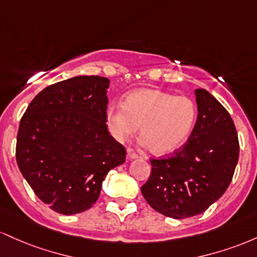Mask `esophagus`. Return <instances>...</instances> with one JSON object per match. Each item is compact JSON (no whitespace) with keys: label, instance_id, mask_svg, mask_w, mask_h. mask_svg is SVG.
Wrapping results in <instances>:
<instances>
[{"label":"esophagus","instance_id":"1","mask_svg":"<svg viewBox=\"0 0 257 257\" xmlns=\"http://www.w3.org/2000/svg\"><path fill=\"white\" fill-rule=\"evenodd\" d=\"M136 158H137V154L134 152V149L128 148V149H127V159L134 160V159H136Z\"/></svg>","mask_w":257,"mask_h":257}]
</instances>
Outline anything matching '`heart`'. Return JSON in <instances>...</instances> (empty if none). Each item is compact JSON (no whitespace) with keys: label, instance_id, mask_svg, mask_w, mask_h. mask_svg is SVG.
Masks as SVG:
<instances>
[{"label":"heart","instance_id":"obj_1","mask_svg":"<svg viewBox=\"0 0 257 257\" xmlns=\"http://www.w3.org/2000/svg\"><path fill=\"white\" fill-rule=\"evenodd\" d=\"M197 119V105L191 98L142 88L126 96L123 105L106 109L105 120L116 141L132 136L141 126V141L154 155H167L188 140Z\"/></svg>","mask_w":257,"mask_h":257}]
</instances>
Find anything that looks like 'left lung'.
<instances>
[{"label":"left lung","instance_id":"1","mask_svg":"<svg viewBox=\"0 0 257 257\" xmlns=\"http://www.w3.org/2000/svg\"><path fill=\"white\" fill-rule=\"evenodd\" d=\"M198 116L180 152L152 159V174L141 187L155 211L172 218L203 214L228 188L239 158L234 122L206 90H195Z\"/></svg>","mask_w":257,"mask_h":257}]
</instances>
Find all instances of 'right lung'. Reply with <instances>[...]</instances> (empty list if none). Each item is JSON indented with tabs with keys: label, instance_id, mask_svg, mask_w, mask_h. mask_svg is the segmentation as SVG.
Listing matches in <instances>:
<instances>
[{
	"label": "right lung",
	"instance_id": "1",
	"mask_svg": "<svg viewBox=\"0 0 257 257\" xmlns=\"http://www.w3.org/2000/svg\"><path fill=\"white\" fill-rule=\"evenodd\" d=\"M109 83L93 75L53 83L31 100L20 120V172L40 200L59 214L90 209L106 174L125 163V148L106 126Z\"/></svg>",
	"mask_w": 257,
	"mask_h": 257
}]
</instances>
